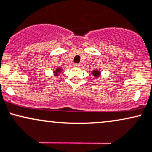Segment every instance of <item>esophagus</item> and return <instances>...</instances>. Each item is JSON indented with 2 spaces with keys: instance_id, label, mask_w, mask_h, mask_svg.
Segmentation results:
<instances>
[{
  "instance_id": "1",
  "label": "esophagus",
  "mask_w": 152,
  "mask_h": 152,
  "mask_svg": "<svg viewBox=\"0 0 152 152\" xmlns=\"http://www.w3.org/2000/svg\"><path fill=\"white\" fill-rule=\"evenodd\" d=\"M74 66H75V67H80L81 66V64H79V63H75Z\"/></svg>"
}]
</instances>
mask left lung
<instances>
[{
	"instance_id": "left-lung-1",
	"label": "left lung",
	"mask_w": 152,
	"mask_h": 152,
	"mask_svg": "<svg viewBox=\"0 0 152 152\" xmlns=\"http://www.w3.org/2000/svg\"><path fill=\"white\" fill-rule=\"evenodd\" d=\"M99 74H100V73H99V72H98V71L93 72V75H94L95 77H98L99 75Z\"/></svg>"
}]
</instances>
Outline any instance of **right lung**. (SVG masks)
Returning a JSON list of instances; mask_svg holds the SVG:
<instances>
[{"instance_id":"add662e5","label":"right lung","mask_w":152,"mask_h":152,"mask_svg":"<svg viewBox=\"0 0 152 152\" xmlns=\"http://www.w3.org/2000/svg\"><path fill=\"white\" fill-rule=\"evenodd\" d=\"M59 70H60V69H57V72H59ZM56 73H57V72H56Z\"/></svg>"}]
</instances>
